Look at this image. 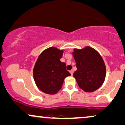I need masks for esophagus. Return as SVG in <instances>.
<instances>
[{
  "instance_id": "34e87169",
  "label": "esophagus",
  "mask_w": 125,
  "mask_h": 125,
  "mask_svg": "<svg viewBox=\"0 0 125 125\" xmlns=\"http://www.w3.org/2000/svg\"><path fill=\"white\" fill-rule=\"evenodd\" d=\"M70 73L71 75H73V73H74V71L73 70H72L70 71Z\"/></svg>"
}]
</instances>
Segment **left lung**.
<instances>
[{"instance_id": "left-lung-1", "label": "left lung", "mask_w": 125, "mask_h": 125, "mask_svg": "<svg viewBox=\"0 0 125 125\" xmlns=\"http://www.w3.org/2000/svg\"><path fill=\"white\" fill-rule=\"evenodd\" d=\"M73 51L72 54L77 67L74 77L84 92H94L101 86L105 79L106 68L103 58L90 46Z\"/></svg>"}]
</instances>
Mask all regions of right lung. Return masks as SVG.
<instances>
[{
    "instance_id": "obj_1",
    "label": "right lung",
    "mask_w": 125,
    "mask_h": 125,
    "mask_svg": "<svg viewBox=\"0 0 125 125\" xmlns=\"http://www.w3.org/2000/svg\"><path fill=\"white\" fill-rule=\"evenodd\" d=\"M64 50L55 47L45 49L38 57L33 68V77L37 88L44 93L55 95L62 88L64 79L71 74L65 63L60 61Z\"/></svg>"
}]
</instances>
